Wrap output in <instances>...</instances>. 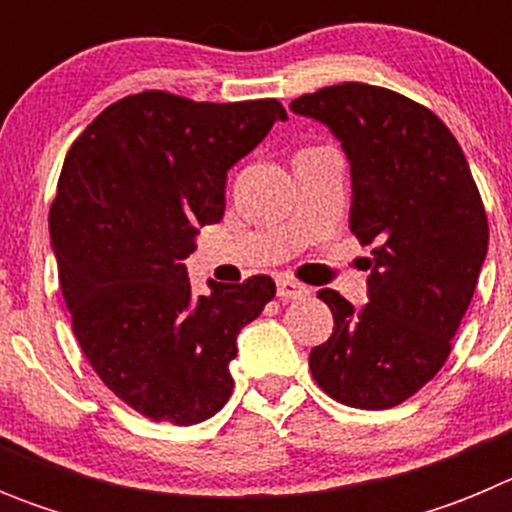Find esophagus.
Listing matches in <instances>:
<instances>
[{"instance_id": "obj_1", "label": "esophagus", "mask_w": 512, "mask_h": 512, "mask_svg": "<svg viewBox=\"0 0 512 512\" xmlns=\"http://www.w3.org/2000/svg\"><path fill=\"white\" fill-rule=\"evenodd\" d=\"M277 295L279 300H305L310 297V287L292 277H279L277 279Z\"/></svg>"}]
</instances>
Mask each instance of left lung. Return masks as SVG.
Wrapping results in <instances>:
<instances>
[{"instance_id": "obj_1", "label": "left lung", "mask_w": 512, "mask_h": 512, "mask_svg": "<svg viewBox=\"0 0 512 512\" xmlns=\"http://www.w3.org/2000/svg\"><path fill=\"white\" fill-rule=\"evenodd\" d=\"M289 110L341 140L354 192L348 228L374 246L361 310L336 289L318 292L333 336L310 351V372L348 408H395L449 359L487 256L485 205L451 130L413 99L343 81Z\"/></svg>"}]
</instances>
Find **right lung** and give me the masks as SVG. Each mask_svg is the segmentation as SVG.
<instances>
[{
	"mask_svg": "<svg viewBox=\"0 0 512 512\" xmlns=\"http://www.w3.org/2000/svg\"><path fill=\"white\" fill-rule=\"evenodd\" d=\"M287 120L277 99L192 102L140 92L94 117L66 153L51 205L58 282L94 372L140 415L212 418L233 392L235 338L277 284L266 274L194 295L182 264L223 220L228 169Z\"/></svg>",
	"mask_w": 512,
	"mask_h": 512,
	"instance_id": "1",
	"label": "right lung"
}]
</instances>
